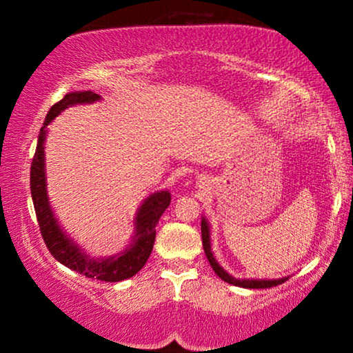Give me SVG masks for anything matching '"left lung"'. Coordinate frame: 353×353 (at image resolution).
Instances as JSON below:
<instances>
[{
  "label": "left lung",
  "mask_w": 353,
  "mask_h": 353,
  "mask_svg": "<svg viewBox=\"0 0 353 353\" xmlns=\"http://www.w3.org/2000/svg\"><path fill=\"white\" fill-rule=\"evenodd\" d=\"M201 232H202V247H204V252H205V255H208L209 264L214 269V272H216L224 282H229V283H232V285H237V287H244V289H269V287H275V285H279V283L287 281V279H277V281H245L244 279V281H239V279L232 277V275H229L228 272H225V270L217 264L216 259H214L212 250H210L209 225H208V222H205V219H202V222H201Z\"/></svg>",
  "instance_id": "8db88e82"
}]
</instances>
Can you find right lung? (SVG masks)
<instances>
[{"instance_id": "obj_1", "label": "right lung", "mask_w": 353, "mask_h": 353, "mask_svg": "<svg viewBox=\"0 0 353 353\" xmlns=\"http://www.w3.org/2000/svg\"><path fill=\"white\" fill-rule=\"evenodd\" d=\"M98 99L99 94L91 91L70 92L50 109L46 119H44L41 132L38 136V145H36L33 163H31V197H33L36 217H38L43 241L56 261L76 270V272L86 275L88 279H96V281L104 282H119L136 275L148 262L149 255L152 252L154 241H156V225L164 210L168 209L169 202H171V194L168 190H161V192L152 194L144 201L136 217L134 241L123 254L109 259H89L59 229L58 222L52 216L50 202H48L46 177H44L43 144L44 137H46V125L68 106L92 103V101Z\"/></svg>"}]
</instances>
